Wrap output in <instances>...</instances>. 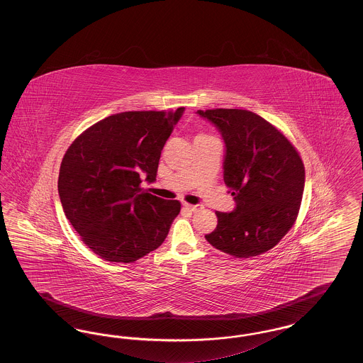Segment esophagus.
Instances as JSON below:
<instances>
[{
    "instance_id": "esophagus-1",
    "label": "esophagus",
    "mask_w": 363,
    "mask_h": 363,
    "mask_svg": "<svg viewBox=\"0 0 363 363\" xmlns=\"http://www.w3.org/2000/svg\"><path fill=\"white\" fill-rule=\"evenodd\" d=\"M184 207L186 208V209H189L190 212H197V211L201 209L200 206H191V204H188V203H184Z\"/></svg>"
}]
</instances>
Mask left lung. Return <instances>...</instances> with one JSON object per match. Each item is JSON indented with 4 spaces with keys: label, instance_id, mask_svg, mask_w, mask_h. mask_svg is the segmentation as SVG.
<instances>
[{
    "label": "left lung",
    "instance_id": "left-lung-1",
    "mask_svg": "<svg viewBox=\"0 0 363 363\" xmlns=\"http://www.w3.org/2000/svg\"><path fill=\"white\" fill-rule=\"evenodd\" d=\"M225 141V184L234 196L231 212H216L206 235L213 247L249 259L272 249L298 216L305 167L291 143L274 125L240 108L197 110Z\"/></svg>",
    "mask_w": 363,
    "mask_h": 363
}]
</instances>
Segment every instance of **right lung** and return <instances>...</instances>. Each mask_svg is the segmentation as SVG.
I'll return each mask as SVG.
<instances>
[{"mask_svg": "<svg viewBox=\"0 0 363 363\" xmlns=\"http://www.w3.org/2000/svg\"><path fill=\"white\" fill-rule=\"evenodd\" d=\"M185 107L125 111L96 122L62 159L58 194L65 216L86 246L111 262H133L166 240L181 211L140 188L155 182L162 150Z\"/></svg>", "mask_w": 363, "mask_h": 363, "instance_id": "obj_1", "label": "right lung"}]
</instances>
